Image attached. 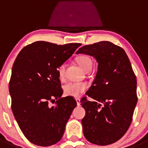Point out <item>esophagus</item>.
I'll return each mask as SVG.
<instances>
[{"mask_svg": "<svg viewBox=\"0 0 148 148\" xmlns=\"http://www.w3.org/2000/svg\"><path fill=\"white\" fill-rule=\"evenodd\" d=\"M75 100H76V103H77V105L78 106H80V104H81V99H75Z\"/></svg>", "mask_w": 148, "mask_h": 148, "instance_id": "34e87169", "label": "esophagus"}]
</instances>
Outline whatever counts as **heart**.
<instances>
[{"label":"heart","instance_id":"heart-1","mask_svg":"<svg viewBox=\"0 0 148 148\" xmlns=\"http://www.w3.org/2000/svg\"><path fill=\"white\" fill-rule=\"evenodd\" d=\"M77 61L84 71L88 72L92 69L93 62H92V58H90V56H87V55H82V56L78 57ZM64 64H62L58 67V72L60 78H62L64 76ZM86 89H87V85L84 83L69 82V83L66 84L64 87V93L67 95L73 96V97H79L84 92Z\"/></svg>","mask_w":148,"mask_h":148}]
</instances>
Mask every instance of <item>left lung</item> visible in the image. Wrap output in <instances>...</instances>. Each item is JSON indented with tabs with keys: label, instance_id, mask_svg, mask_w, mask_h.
I'll use <instances>...</instances> for the list:
<instances>
[{
	"label": "left lung",
	"instance_id": "obj_1",
	"mask_svg": "<svg viewBox=\"0 0 148 148\" xmlns=\"http://www.w3.org/2000/svg\"><path fill=\"white\" fill-rule=\"evenodd\" d=\"M93 56L98 71L86 96L81 100L86 111L82 120L89 142L108 145L119 140L130 127L137 103L136 77L125 51L110 41L85 45L76 54Z\"/></svg>",
	"mask_w": 148,
	"mask_h": 148
}]
</instances>
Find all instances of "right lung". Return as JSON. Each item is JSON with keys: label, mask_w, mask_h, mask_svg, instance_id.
Masks as SVG:
<instances>
[{"label": "right lung", "mask_w": 148, "mask_h": 148, "mask_svg": "<svg viewBox=\"0 0 148 148\" xmlns=\"http://www.w3.org/2000/svg\"><path fill=\"white\" fill-rule=\"evenodd\" d=\"M81 45L36 41L23 47L13 64L9 84L12 113L23 135L36 145L59 142L76 107L72 96L61 98L58 68ZM55 99L56 105L50 107Z\"/></svg>", "instance_id": "1"}]
</instances>
